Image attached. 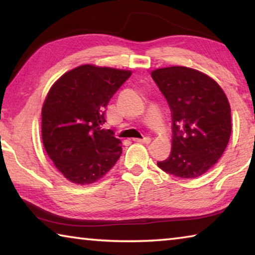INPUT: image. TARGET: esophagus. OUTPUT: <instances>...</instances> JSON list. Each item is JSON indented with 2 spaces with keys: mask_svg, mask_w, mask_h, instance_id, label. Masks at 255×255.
<instances>
[{
  "mask_svg": "<svg viewBox=\"0 0 255 255\" xmlns=\"http://www.w3.org/2000/svg\"><path fill=\"white\" fill-rule=\"evenodd\" d=\"M133 140L137 141V143H141V144H149V143H150V138H149V137L133 138Z\"/></svg>",
  "mask_w": 255,
  "mask_h": 255,
  "instance_id": "obj_1",
  "label": "esophagus"
}]
</instances>
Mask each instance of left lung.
<instances>
[{
    "label": "left lung",
    "mask_w": 255,
    "mask_h": 255,
    "mask_svg": "<svg viewBox=\"0 0 255 255\" xmlns=\"http://www.w3.org/2000/svg\"><path fill=\"white\" fill-rule=\"evenodd\" d=\"M150 75L172 116L171 154L157 165L178 178H198L218 162L230 140L226 94L211 77L190 67L157 68Z\"/></svg>",
    "instance_id": "obj_1"
}]
</instances>
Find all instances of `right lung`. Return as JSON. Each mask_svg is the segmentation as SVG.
<instances>
[{
    "label": "right lung",
    "instance_id": "right-lung-1",
    "mask_svg": "<svg viewBox=\"0 0 255 255\" xmlns=\"http://www.w3.org/2000/svg\"><path fill=\"white\" fill-rule=\"evenodd\" d=\"M130 75L86 64L66 72L50 88L41 110L42 143L71 182H96L122 155V140L102 125L110 99Z\"/></svg>",
    "mask_w": 255,
    "mask_h": 255
}]
</instances>
